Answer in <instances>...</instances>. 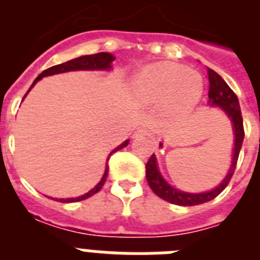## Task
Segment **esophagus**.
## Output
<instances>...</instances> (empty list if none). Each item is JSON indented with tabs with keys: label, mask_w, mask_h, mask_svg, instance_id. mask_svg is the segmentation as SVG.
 <instances>
[{
	"label": "esophagus",
	"mask_w": 260,
	"mask_h": 260,
	"mask_svg": "<svg viewBox=\"0 0 260 260\" xmlns=\"http://www.w3.org/2000/svg\"><path fill=\"white\" fill-rule=\"evenodd\" d=\"M146 135H150V133H148V130H146V128H138L137 132L133 134V137L134 138H139V137H146Z\"/></svg>",
	"instance_id": "34e87169"
}]
</instances>
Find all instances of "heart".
Listing matches in <instances>:
<instances>
[{"instance_id":"obj_1","label":"heart","mask_w":260,"mask_h":260,"mask_svg":"<svg viewBox=\"0 0 260 260\" xmlns=\"http://www.w3.org/2000/svg\"><path fill=\"white\" fill-rule=\"evenodd\" d=\"M133 92L138 103H157L168 95L174 108L189 110L203 95V79L195 71L173 62H158L146 66L133 80Z\"/></svg>"}]
</instances>
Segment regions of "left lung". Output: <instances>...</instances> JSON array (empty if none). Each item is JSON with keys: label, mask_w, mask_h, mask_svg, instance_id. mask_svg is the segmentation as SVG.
Segmentation results:
<instances>
[{"label": "left lung", "mask_w": 260, "mask_h": 260, "mask_svg": "<svg viewBox=\"0 0 260 260\" xmlns=\"http://www.w3.org/2000/svg\"><path fill=\"white\" fill-rule=\"evenodd\" d=\"M208 80H210V89H208V104L211 107H220L224 110L226 116L231 118L233 123L234 130V148L233 157H232V165L229 168V172L226 173L222 182L213 190L206 192H199V194H192V192L181 191L171 186L167 181L162 178L161 173L158 172L156 156L152 155L150 160L146 164V177L148 181V185L152 189L157 197H160L164 201L169 202L177 206H197V204L206 203L212 199H215L222 190L228 186L229 181L232 180V176L234 173L236 165H237L238 155H240L241 147H242L243 137V121L242 114H241L240 103L236 96V93L231 89V87L225 83V80L220 77L216 71L208 69Z\"/></svg>", "instance_id": "obj_1"}]
</instances>
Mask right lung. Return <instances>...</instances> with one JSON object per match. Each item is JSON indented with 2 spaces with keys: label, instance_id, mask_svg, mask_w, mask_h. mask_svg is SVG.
<instances>
[{
  "label": "right lung",
  "instance_id": "obj_1",
  "mask_svg": "<svg viewBox=\"0 0 260 260\" xmlns=\"http://www.w3.org/2000/svg\"><path fill=\"white\" fill-rule=\"evenodd\" d=\"M114 59L116 58H114L113 54H110V53H105V52L96 53V54H89V56H82V57H78V58L70 59V61L63 62V63H59V65H56V66H52V68H49V69H47V70L43 71V73H41V74L36 78L35 82L32 83V86L29 87V89L35 86L36 82H39L41 78L48 77V75L61 74V73H68V71H77V70H110V69H112V62H113ZM26 95H24V98H26ZM127 144H128V141H125L122 144H119L117 148H114V150L109 153V156H108V158H107V168H105L104 176H103V178L100 180V182H99L92 190H89L88 192H86L84 195H80V197H77V198L59 199V202H63V203L80 202V201H84V199L89 198V197H92V195L96 194L98 191H100V189H102L103 186H104L105 181H107V177H108V160H109L110 156L113 155L114 152H117V151H119V150H122L123 147H126Z\"/></svg>",
  "mask_w": 260,
  "mask_h": 260
}]
</instances>
